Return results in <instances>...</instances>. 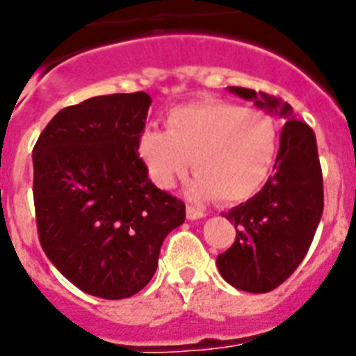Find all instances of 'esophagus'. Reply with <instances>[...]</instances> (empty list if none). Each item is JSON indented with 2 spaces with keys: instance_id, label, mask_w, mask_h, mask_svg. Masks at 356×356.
I'll return each mask as SVG.
<instances>
[{
  "instance_id": "1",
  "label": "esophagus",
  "mask_w": 356,
  "mask_h": 356,
  "mask_svg": "<svg viewBox=\"0 0 356 356\" xmlns=\"http://www.w3.org/2000/svg\"><path fill=\"white\" fill-rule=\"evenodd\" d=\"M186 217L190 220H197V219H202V217H204V213H202L201 210L193 208V206H186Z\"/></svg>"
}]
</instances>
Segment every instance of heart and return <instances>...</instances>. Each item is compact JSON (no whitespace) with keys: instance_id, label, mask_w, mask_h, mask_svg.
<instances>
[{"instance_id":"heart-1","label":"heart","mask_w":356,"mask_h":356,"mask_svg":"<svg viewBox=\"0 0 356 356\" xmlns=\"http://www.w3.org/2000/svg\"><path fill=\"white\" fill-rule=\"evenodd\" d=\"M168 130L146 124L137 137V154L152 181L168 190L192 166L197 173L188 195L195 201H246L270 177L280 145L279 121L261 108L222 99H201L175 106L166 115Z\"/></svg>"}]
</instances>
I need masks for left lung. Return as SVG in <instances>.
I'll return each mask as SVG.
<instances>
[{
  "label": "left lung",
  "mask_w": 356,
  "mask_h": 356,
  "mask_svg": "<svg viewBox=\"0 0 356 356\" xmlns=\"http://www.w3.org/2000/svg\"><path fill=\"white\" fill-rule=\"evenodd\" d=\"M229 92L286 121L270 179L257 195L224 215L237 235L232 248L217 257L228 284L248 293H268L304 261L321 222L324 184L316 137L312 127L295 119L284 99L243 86H229Z\"/></svg>",
  "instance_id": "1"
}]
</instances>
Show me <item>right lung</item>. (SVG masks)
Instances as JSON below:
<instances>
[{"instance_id":"right-lung-1","label":"right lung","mask_w":356,"mask_h":356,"mask_svg":"<svg viewBox=\"0 0 356 356\" xmlns=\"http://www.w3.org/2000/svg\"><path fill=\"white\" fill-rule=\"evenodd\" d=\"M152 97H90L59 110L32 152L41 248L72 284L108 300L141 291L186 206L148 179L137 154Z\"/></svg>"}]
</instances>
